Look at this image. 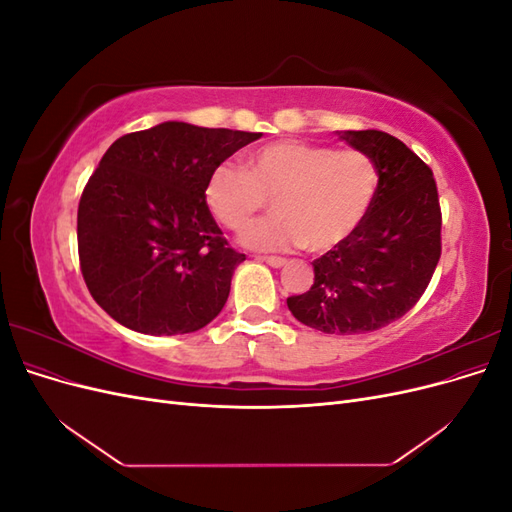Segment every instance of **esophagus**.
Wrapping results in <instances>:
<instances>
[{"mask_svg":"<svg viewBox=\"0 0 512 512\" xmlns=\"http://www.w3.org/2000/svg\"><path fill=\"white\" fill-rule=\"evenodd\" d=\"M260 260L267 262V265H271L275 269H280V267L286 265V258H282V256H260Z\"/></svg>","mask_w":512,"mask_h":512,"instance_id":"34e87169","label":"esophagus"}]
</instances>
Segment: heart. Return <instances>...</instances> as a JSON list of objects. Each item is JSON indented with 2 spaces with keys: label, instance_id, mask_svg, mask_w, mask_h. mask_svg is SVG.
I'll use <instances>...</instances> for the list:
<instances>
[{
  "label": "heart",
  "instance_id": "1",
  "mask_svg": "<svg viewBox=\"0 0 512 512\" xmlns=\"http://www.w3.org/2000/svg\"><path fill=\"white\" fill-rule=\"evenodd\" d=\"M380 190V166L361 149L277 141L256 149L247 168H213L205 200L224 228L241 232L268 198L276 213L245 230L254 250L327 252L354 235Z\"/></svg>",
  "mask_w": 512,
  "mask_h": 512
}]
</instances>
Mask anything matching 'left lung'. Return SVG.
<instances>
[{"label": "left lung", "mask_w": 512, "mask_h": 512, "mask_svg": "<svg viewBox=\"0 0 512 512\" xmlns=\"http://www.w3.org/2000/svg\"><path fill=\"white\" fill-rule=\"evenodd\" d=\"M339 138L378 162L380 190L354 235L312 262V288L286 303L307 327L356 335L386 327L423 297L442 254V211L431 168L399 138L380 130Z\"/></svg>", "instance_id": "1"}]
</instances>
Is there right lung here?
<instances>
[{
	"instance_id": "1",
	"label": "right lung",
	"mask_w": 512,
	"mask_h": 512,
	"mask_svg": "<svg viewBox=\"0 0 512 512\" xmlns=\"http://www.w3.org/2000/svg\"><path fill=\"white\" fill-rule=\"evenodd\" d=\"M260 136L166 121L108 147L76 218L83 280L108 316L138 333L179 335L222 312L245 254L215 224L205 185Z\"/></svg>"
}]
</instances>
